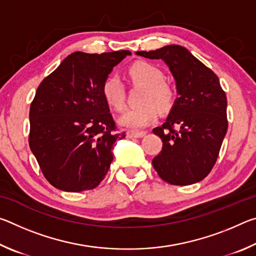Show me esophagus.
<instances>
[{
    "label": "esophagus",
    "mask_w": 256,
    "mask_h": 256,
    "mask_svg": "<svg viewBox=\"0 0 256 256\" xmlns=\"http://www.w3.org/2000/svg\"><path fill=\"white\" fill-rule=\"evenodd\" d=\"M146 131H133V130H130L126 132L128 138H141L146 136Z\"/></svg>",
    "instance_id": "1"
}]
</instances>
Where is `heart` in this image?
I'll return each mask as SVG.
<instances>
[{
	"instance_id": "heart-1",
	"label": "heart",
	"mask_w": 256,
	"mask_h": 256,
	"mask_svg": "<svg viewBox=\"0 0 256 256\" xmlns=\"http://www.w3.org/2000/svg\"><path fill=\"white\" fill-rule=\"evenodd\" d=\"M128 74L136 84L144 86L141 102L144 105L128 110L120 118L123 126L131 128H146L157 118L158 110L168 112L174 106L176 92L164 81V73L159 66L149 62H136L128 68ZM102 97L115 110L125 107V88L115 74L107 76L102 86Z\"/></svg>"
}]
</instances>
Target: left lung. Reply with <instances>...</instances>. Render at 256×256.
Segmentation results:
<instances>
[{
	"instance_id": "1",
	"label": "left lung",
	"mask_w": 256,
	"mask_h": 256,
	"mask_svg": "<svg viewBox=\"0 0 256 256\" xmlns=\"http://www.w3.org/2000/svg\"><path fill=\"white\" fill-rule=\"evenodd\" d=\"M136 55L162 60L178 94L166 122L152 130L162 141V151L152 159L154 168L172 185L198 183L214 168L228 128L227 97L218 76L180 45Z\"/></svg>"
}]
</instances>
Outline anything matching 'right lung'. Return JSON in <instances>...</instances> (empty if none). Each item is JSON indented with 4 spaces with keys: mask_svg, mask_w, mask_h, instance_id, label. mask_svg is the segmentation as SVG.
<instances>
[{
    "mask_svg": "<svg viewBox=\"0 0 256 256\" xmlns=\"http://www.w3.org/2000/svg\"><path fill=\"white\" fill-rule=\"evenodd\" d=\"M128 55L76 52L38 86L29 112V146L54 188L81 192L105 178L112 146L125 132H118L102 86Z\"/></svg>",
    "mask_w": 256,
    "mask_h": 256,
    "instance_id": "right-lung-1",
    "label": "right lung"
}]
</instances>
